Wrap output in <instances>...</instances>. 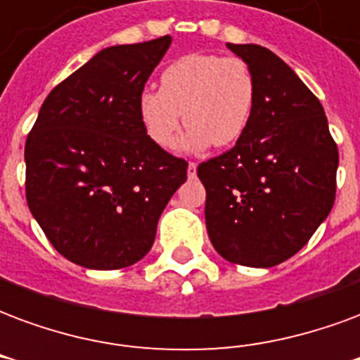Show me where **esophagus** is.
I'll use <instances>...</instances> for the list:
<instances>
[{
    "mask_svg": "<svg viewBox=\"0 0 360 360\" xmlns=\"http://www.w3.org/2000/svg\"><path fill=\"white\" fill-rule=\"evenodd\" d=\"M187 173H188V177H195V175H196V164H195V162H188Z\"/></svg>",
    "mask_w": 360,
    "mask_h": 360,
    "instance_id": "34e87169",
    "label": "esophagus"
}]
</instances>
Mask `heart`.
<instances>
[{"label": "heart", "mask_w": 360, "mask_h": 360, "mask_svg": "<svg viewBox=\"0 0 360 360\" xmlns=\"http://www.w3.org/2000/svg\"><path fill=\"white\" fill-rule=\"evenodd\" d=\"M255 103L257 82L243 59L191 53L165 67L160 90H141L136 111L154 144L172 148L185 121L188 131L181 148L202 152L210 144L226 148L239 141L249 129Z\"/></svg>", "instance_id": "b5f03b06"}]
</instances>
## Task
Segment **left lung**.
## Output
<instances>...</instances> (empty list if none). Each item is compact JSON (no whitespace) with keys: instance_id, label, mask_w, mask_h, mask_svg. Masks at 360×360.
<instances>
[{"instance_id":"1","label":"left lung","mask_w":360,"mask_h":360,"mask_svg":"<svg viewBox=\"0 0 360 360\" xmlns=\"http://www.w3.org/2000/svg\"><path fill=\"white\" fill-rule=\"evenodd\" d=\"M255 75L249 129L198 165L206 229L233 264L271 268L307 245L335 200L340 165L324 108L285 61L257 44H227Z\"/></svg>"}]
</instances>
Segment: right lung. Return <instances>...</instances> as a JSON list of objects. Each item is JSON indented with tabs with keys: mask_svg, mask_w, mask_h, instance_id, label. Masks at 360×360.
Segmentation results:
<instances>
[{
	"mask_svg": "<svg viewBox=\"0 0 360 360\" xmlns=\"http://www.w3.org/2000/svg\"><path fill=\"white\" fill-rule=\"evenodd\" d=\"M172 36L103 48L44 100L25 146L27 202L53 249L89 270L148 255L187 162L144 131L136 98Z\"/></svg>",
	"mask_w": 360,
	"mask_h": 360,
	"instance_id": "right-lung-1",
	"label": "right lung"
}]
</instances>
